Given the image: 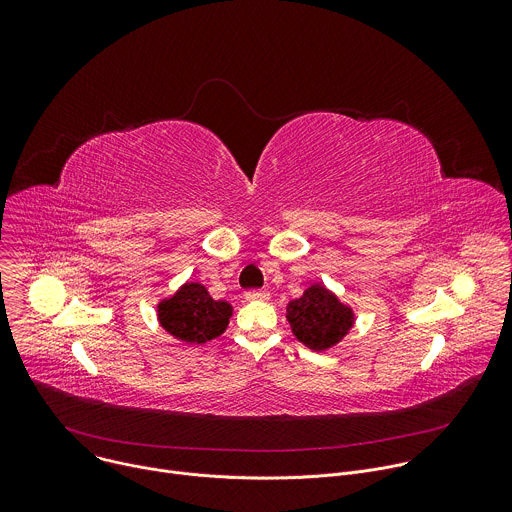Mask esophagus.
I'll list each match as a JSON object with an SVG mask.
<instances>
[{"mask_svg": "<svg viewBox=\"0 0 512 512\" xmlns=\"http://www.w3.org/2000/svg\"><path fill=\"white\" fill-rule=\"evenodd\" d=\"M245 300L247 302H267L269 294L261 289H251V291H245Z\"/></svg>", "mask_w": 512, "mask_h": 512, "instance_id": "34e87169", "label": "esophagus"}]
</instances>
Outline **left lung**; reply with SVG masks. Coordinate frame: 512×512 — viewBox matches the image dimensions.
<instances>
[{"instance_id":"1","label":"left lung","mask_w":512,"mask_h":512,"mask_svg":"<svg viewBox=\"0 0 512 512\" xmlns=\"http://www.w3.org/2000/svg\"><path fill=\"white\" fill-rule=\"evenodd\" d=\"M287 322L302 344L312 350H326L346 336L354 324V314L324 285L316 283L302 298L287 304Z\"/></svg>"}]
</instances>
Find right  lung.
<instances>
[{"mask_svg":"<svg viewBox=\"0 0 512 512\" xmlns=\"http://www.w3.org/2000/svg\"><path fill=\"white\" fill-rule=\"evenodd\" d=\"M233 316L231 304L212 300L204 285L184 283L170 300L158 306L162 328L186 344H204L221 336L229 318Z\"/></svg>","mask_w":512,"mask_h":512,"instance_id":"right-lung-1","label":"right lung"}]
</instances>
